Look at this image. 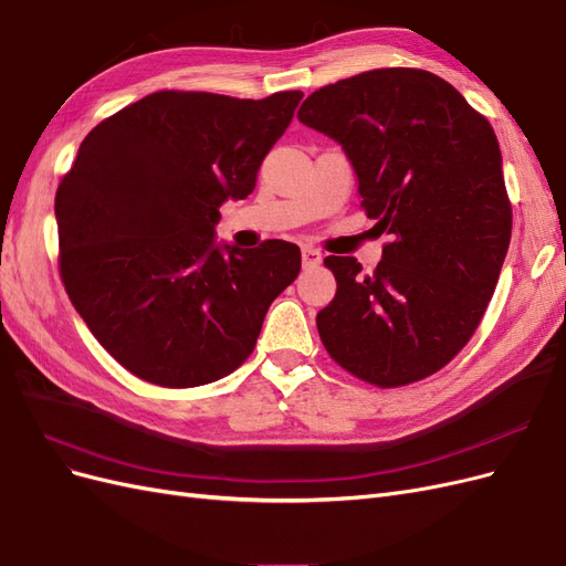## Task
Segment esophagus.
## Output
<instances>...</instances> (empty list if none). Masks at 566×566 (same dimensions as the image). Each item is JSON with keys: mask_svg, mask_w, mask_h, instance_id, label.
<instances>
[{"mask_svg": "<svg viewBox=\"0 0 566 566\" xmlns=\"http://www.w3.org/2000/svg\"><path fill=\"white\" fill-rule=\"evenodd\" d=\"M323 262V254L316 248H302V264L304 269H314Z\"/></svg>", "mask_w": 566, "mask_h": 566, "instance_id": "esophagus-1", "label": "esophagus"}]
</instances>
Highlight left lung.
Returning a JSON list of instances; mask_svg holds the SVG:
<instances>
[{"instance_id": "1", "label": "left lung", "mask_w": 566, "mask_h": 566, "mask_svg": "<svg viewBox=\"0 0 566 566\" xmlns=\"http://www.w3.org/2000/svg\"><path fill=\"white\" fill-rule=\"evenodd\" d=\"M300 123L345 150L380 233L382 262L325 256L337 293L318 312L323 347L378 387L447 366L482 321L505 262L512 210L489 119L447 80L380 67L304 101Z\"/></svg>"}]
</instances>
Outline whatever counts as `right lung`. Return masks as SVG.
<instances>
[{"label":"right lung","instance_id":"right-lung-1","mask_svg":"<svg viewBox=\"0 0 566 566\" xmlns=\"http://www.w3.org/2000/svg\"><path fill=\"white\" fill-rule=\"evenodd\" d=\"M302 96L156 92L84 136L54 205L61 279L94 337L136 378H224L297 279L295 243L241 250L217 243L214 227L221 205L252 193Z\"/></svg>","mask_w":566,"mask_h":566}]
</instances>
